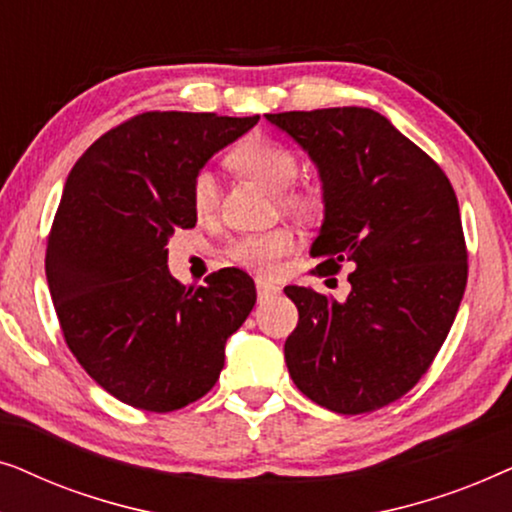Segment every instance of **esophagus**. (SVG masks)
<instances>
[{"instance_id":"obj_1","label":"esophagus","mask_w":512,"mask_h":512,"mask_svg":"<svg viewBox=\"0 0 512 512\" xmlns=\"http://www.w3.org/2000/svg\"><path fill=\"white\" fill-rule=\"evenodd\" d=\"M256 293H258V298L277 296L279 286H275V284L268 282V279H263V277H256Z\"/></svg>"}]
</instances>
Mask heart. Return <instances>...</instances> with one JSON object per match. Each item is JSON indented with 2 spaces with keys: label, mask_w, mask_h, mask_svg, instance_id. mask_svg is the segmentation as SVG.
<instances>
[{
  "label": "heart",
  "mask_w": 512,
  "mask_h": 512,
  "mask_svg": "<svg viewBox=\"0 0 512 512\" xmlns=\"http://www.w3.org/2000/svg\"><path fill=\"white\" fill-rule=\"evenodd\" d=\"M228 163L242 177H247L272 193H279L282 205L293 214L307 216L317 209V198L307 191H291L298 174V160L286 146L272 139L251 135L233 146ZM193 207L200 216H207L216 207V179L212 172H200L193 181ZM293 235L284 228L265 230V233L244 235L228 247L230 261L258 272H272L279 261L293 249Z\"/></svg>",
  "instance_id": "1"
}]
</instances>
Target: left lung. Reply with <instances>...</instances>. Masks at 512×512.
Wrapping results in <instances>:
<instances>
[{
  "instance_id": "8db88e82",
  "label": "left lung",
  "mask_w": 512,
  "mask_h": 512,
  "mask_svg": "<svg viewBox=\"0 0 512 512\" xmlns=\"http://www.w3.org/2000/svg\"><path fill=\"white\" fill-rule=\"evenodd\" d=\"M265 118L319 172L324 221L310 247L314 272L354 268L345 300L286 286L298 307L286 368L321 408L377 410L415 387L457 317L468 275L457 195L445 172L373 109Z\"/></svg>"
}]
</instances>
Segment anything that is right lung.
<instances>
[{
	"label": "right lung",
	"instance_id": "obj_1",
	"mask_svg": "<svg viewBox=\"0 0 512 512\" xmlns=\"http://www.w3.org/2000/svg\"><path fill=\"white\" fill-rule=\"evenodd\" d=\"M258 116L149 111L102 135L69 172L46 249V279L67 347L104 391L172 412L219 380L226 340L256 303L247 272L181 286L167 242L193 228V181Z\"/></svg>",
	"mask_w": 512,
	"mask_h": 512
}]
</instances>
